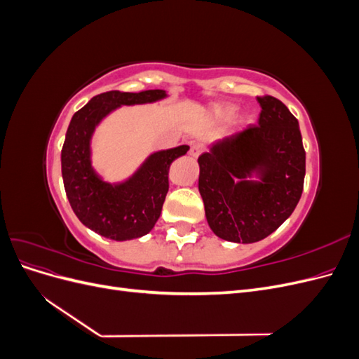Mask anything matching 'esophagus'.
Masks as SVG:
<instances>
[{
	"label": "esophagus",
	"instance_id": "obj_1",
	"mask_svg": "<svg viewBox=\"0 0 359 359\" xmlns=\"http://www.w3.org/2000/svg\"><path fill=\"white\" fill-rule=\"evenodd\" d=\"M202 151H203V147L201 145V144H194V145H191V148H190V151H189V154L191 156V157H199L201 154H202Z\"/></svg>",
	"mask_w": 359,
	"mask_h": 359
}]
</instances>
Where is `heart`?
Instances as JSON below:
<instances>
[{
  "instance_id": "obj_1",
  "label": "heart",
  "mask_w": 359,
  "mask_h": 359,
  "mask_svg": "<svg viewBox=\"0 0 359 359\" xmlns=\"http://www.w3.org/2000/svg\"><path fill=\"white\" fill-rule=\"evenodd\" d=\"M236 111H238V107L233 104H219L215 107L214 112L220 119H223V121H229V119H232L235 116Z\"/></svg>"
}]
</instances>
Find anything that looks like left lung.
<instances>
[{
  "label": "left lung",
  "mask_w": 359,
  "mask_h": 359,
  "mask_svg": "<svg viewBox=\"0 0 359 359\" xmlns=\"http://www.w3.org/2000/svg\"><path fill=\"white\" fill-rule=\"evenodd\" d=\"M259 126L226 136L199 156V193L211 231L231 243L264 240L299 202L306 151L298 119L276 97H257Z\"/></svg>",
  "instance_id": "obj_1"
}]
</instances>
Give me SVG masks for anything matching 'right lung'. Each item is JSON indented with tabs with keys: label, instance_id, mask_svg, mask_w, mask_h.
<instances>
[{
	"label": "right lung",
	"instance_id": "add662e5",
	"mask_svg": "<svg viewBox=\"0 0 359 359\" xmlns=\"http://www.w3.org/2000/svg\"><path fill=\"white\" fill-rule=\"evenodd\" d=\"M166 97L165 90L107 91L93 97L73 115L61 151L64 189L76 217L95 233L127 241L147 235L157 223L169 190L170 163L190 147L156 151L132 177L107 182L93 166L91 140L97 126L118 107L154 103Z\"/></svg>",
	"mask_w": 359,
	"mask_h": 359
}]
</instances>
